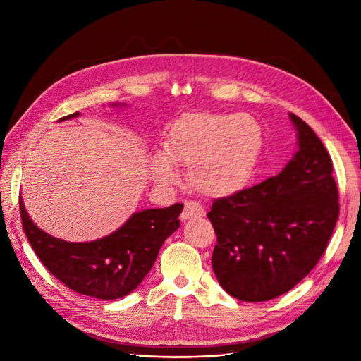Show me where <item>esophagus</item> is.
I'll return each instance as SVG.
<instances>
[{"label": "esophagus", "instance_id": "obj_1", "mask_svg": "<svg viewBox=\"0 0 361 361\" xmlns=\"http://www.w3.org/2000/svg\"><path fill=\"white\" fill-rule=\"evenodd\" d=\"M204 216V209L202 208V204H198L197 202H186L185 203V209L181 212V220L186 221L189 219H198Z\"/></svg>", "mask_w": 361, "mask_h": 361}]
</instances>
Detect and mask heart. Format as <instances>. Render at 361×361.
Returning a JSON list of instances; mask_svg holds the SVG:
<instances>
[{"label":"heart","mask_w":361,"mask_h":361,"mask_svg":"<svg viewBox=\"0 0 361 361\" xmlns=\"http://www.w3.org/2000/svg\"><path fill=\"white\" fill-rule=\"evenodd\" d=\"M262 127L248 114L188 111L173 121L164 137V155L150 161L152 178L173 186L188 167V180L198 194L211 198L234 195L248 185L262 150Z\"/></svg>","instance_id":"obj_1"}]
</instances>
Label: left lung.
<instances>
[{
    "instance_id": "obj_1",
    "label": "left lung",
    "mask_w": 361,
    "mask_h": 361,
    "mask_svg": "<svg viewBox=\"0 0 361 361\" xmlns=\"http://www.w3.org/2000/svg\"><path fill=\"white\" fill-rule=\"evenodd\" d=\"M298 152L282 172L214 200L212 268L226 293L262 302L287 293L327 248L340 214L332 159L309 124L290 113Z\"/></svg>"
}]
</instances>
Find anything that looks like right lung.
Wrapping results in <instances>:
<instances>
[{"mask_svg": "<svg viewBox=\"0 0 361 361\" xmlns=\"http://www.w3.org/2000/svg\"><path fill=\"white\" fill-rule=\"evenodd\" d=\"M75 116L79 111L59 121ZM181 211L183 204L175 203L135 212L110 235L78 243L42 231L20 198L23 229L42 264L66 287L97 299H118L140 286L155 264L161 245L180 228Z\"/></svg>", "mask_w": 361, "mask_h": 361, "instance_id": "add662e5", "label": "right lung"}]
</instances>
